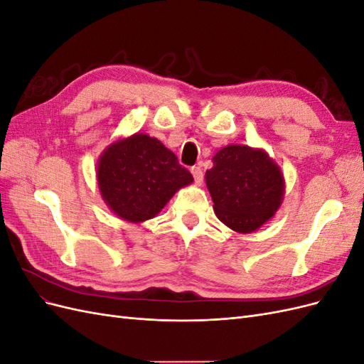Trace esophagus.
Here are the masks:
<instances>
[{
	"label": "esophagus",
	"mask_w": 364,
	"mask_h": 364,
	"mask_svg": "<svg viewBox=\"0 0 364 364\" xmlns=\"http://www.w3.org/2000/svg\"><path fill=\"white\" fill-rule=\"evenodd\" d=\"M191 173H193V178H194L196 185H202L203 183V171H202V168L200 167H193Z\"/></svg>",
	"instance_id": "obj_1"
}]
</instances>
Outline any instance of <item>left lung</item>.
I'll return each mask as SVG.
<instances>
[{"label": "left lung", "mask_w": 364, "mask_h": 364, "mask_svg": "<svg viewBox=\"0 0 364 364\" xmlns=\"http://www.w3.org/2000/svg\"><path fill=\"white\" fill-rule=\"evenodd\" d=\"M205 174L214 211L237 232H252L267 222L281 205L282 174L266 151L228 146L215 153Z\"/></svg>", "instance_id": "8db88e82"}]
</instances>
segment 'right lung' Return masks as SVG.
Masks as SVG:
<instances>
[{"instance_id": "add662e5", "label": "right lung", "mask_w": 364, "mask_h": 364, "mask_svg": "<svg viewBox=\"0 0 364 364\" xmlns=\"http://www.w3.org/2000/svg\"><path fill=\"white\" fill-rule=\"evenodd\" d=\"M97 178L107 206L134 223L155 217L176 191L193 182L173 151L142 134L106 149Z\"/></svg>"}]
</instances>
